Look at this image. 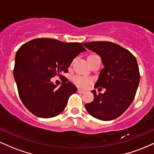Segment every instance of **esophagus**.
<instances>
[{
    "label": "esophagus",
    "instance_id": "esophagus-1",
    "mask_svg": "<svg viewBox=\"0 0 154 154\" xmlns=\"http://www.w3.org/2000/svg\"><path fill=\"white\" fill-rule=\"evenodd\" d=\"M78 92H79V93H82V94H84V93L86 92V91L84 90V89H78Z\"/></svg>",
    "mask_w": 154,
    "mask_h": 154
}]
</instances>
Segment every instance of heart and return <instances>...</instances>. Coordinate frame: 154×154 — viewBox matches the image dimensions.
I'll use <instances>...</instances> for the list:
<instances>
[{
	"instance_id": "heart-1",
	"label": "heart",
	"mask_w": 154,
	"mask_h": 154,
	"mask_svg": "<svg viewBox=\"0 0 154 154\" xmlns=\"http://www.w3.org/2000/svg\"><path fill=\"white\" fill-rule=\"evenodd\" d=\"M90 56H94V55H90ZM73 82L77 84V85L80 86H86L90 82V79L88 78L82 77L76 75V76L73 77Z\"/></svg>"
}]
</instances>
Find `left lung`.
I'll use <instances>...</instances> for the list:
<instances>
[{"instance_id": "1", "label": "left lung", "mask_w": 154, "mask_h": 154, "mask_svg": "<svg viewBox=\"0 0 154 154\" xmlns=\"http://www.w3.org/2000/svg\"><path fill=\"white\" fill-rule=\"evenodd\" d=\"M84 45L101 57L104 68L94 87L105 89L99 94L92 90L94 100L85 108L94 118L113 120L129 108L135 96L140 77L137 60L128 50L114 43L94 41Z\"/></svg>"}]
</instances>
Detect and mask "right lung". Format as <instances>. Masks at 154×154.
Instances as JSON below:
<instances>
[{"label":"right lung","mask_w":154,"mask_h":154,"mask_svg":"<svg viewBox=\"0 0 154 154\" xmlns=\"http://www.w3.org/2000/svg\"><path fill=\"white\" fill-rule=\"evenodd\" d=\"M86 49L80 43L51 38L33 39L23 44L15 56L14 77L22 103L40 118H51L65 109L77 88L68 79L57 86L55 75L68 72L72 60Z\"/></svg>","instance_id":"add662e5"}]
</instances>
